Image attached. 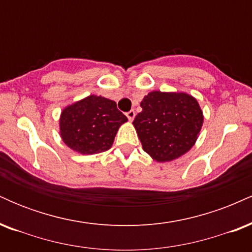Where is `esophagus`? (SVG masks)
<instances>
[{"mask_svg":"<svg viewBox=\"0 0 252 252\" xmlns=\"http://www.w3.org/2000/svg\"><path fill=\"white\" fill-rule=\"evenodd\" d=\"M126 117H128V120L130 121V122H131V121L135 118V111H134V110H130V111L126 112Z\"/></svg>","mask_w":252,"mask_h":252,"instance_id":"esophagus-1","label":"esophagus"}]
</instances>
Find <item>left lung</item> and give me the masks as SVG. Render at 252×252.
Wrapping results in <instances>:
<instances>
[{"label":"left lung","mask_w":252,"mask_h":252,"mask_svg":"<svg viewBox=\"0 0 252 252\" xmlns=\"http://www.w3.org/2000/svg\"><path fill=\"white\" fill-rule=\"evenodd\" d=\"M134 128L144 152L156 162H170L189 153L198 140L204 115L186 92L152 91L141 102Z\"/></svg>","instance_id":"left-lung-1"}]
</instances>
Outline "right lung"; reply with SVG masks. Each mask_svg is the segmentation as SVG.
I'll return each instance as SVG.
<instances>
[{"instance_id": "obj_1", "label": "right lung", "mask_w": 252, "mask_h": 252, "mask_svg": "<svg viewBox=\"0 0 252 252\" xmlns=\"http://www.w3.org/2000/svg\"><path fill=\"white\" fill-rule=\"evenodd\" d=\"M126 122L116 102L90 94L62 110L59 134L73 152L94 155L111 148L118 129Z\"/></svg>"}]
</instances>
